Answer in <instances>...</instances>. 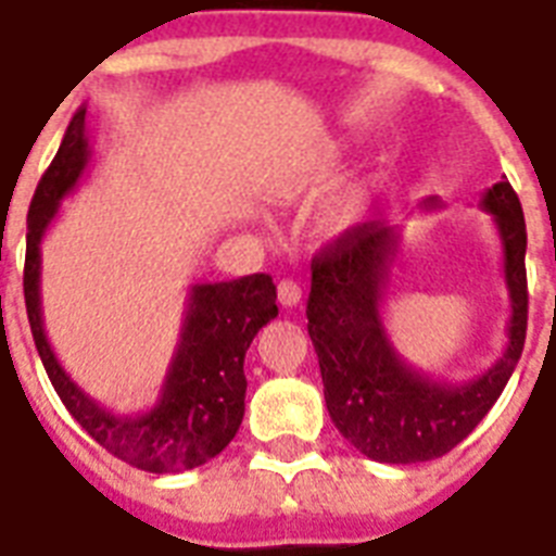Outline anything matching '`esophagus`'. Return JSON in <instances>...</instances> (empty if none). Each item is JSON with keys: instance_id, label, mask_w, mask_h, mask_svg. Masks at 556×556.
Returning <instances> with one entry per match:
<instances>
[{"instance_id": "34e87169", "label": "esophagus", "mask_w": 556, "mask_h": 556, "mask_svg": "<svg viewBox=\"0 0 556 556\" xmlns=\"http://www.w3.org/2000/svg\"><path fill=\"white\" fill-rule=\"evenodd\" d=\"M278 301L281 307H295L301 301V287L295 281H281L278 283Z\"/></svg>"}]
</instances>
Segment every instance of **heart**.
Wrapping results in <instances>:
<instances>
[{"instance_id":"heart-1","label":"heart","mask_w":556,"mask_h":556,"mask_svg":"<svg viewBox=\"0 0 556 556\" xmlns=\"http://www.w3.org/2000/svg\"><path fill=\"white\" fill-rule=\"evenodd\" d=\"M363 214H365V193L359 191V188H354V191H348L345 197L333 205V208L327 211L325 226L330 231H345L351 229V226H356Z\"/></svg>"}]
</instances>
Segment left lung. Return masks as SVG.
I'll return each mask as SVG.
<instances>
[{
    "label": "left lung",
    "instance_id": "obj_1",
    "mask_svg": "<svg viewBox=\"0 0 556 556\" xmlns=\"http://www.w3.org/2000/svg\"><path fill=\"white\" fill-rule=\"evenodd\" d=\"M502 243V275L510 295L507 345L488 371L467 382H443L417 371L391 342L382 304L403 229L368 219L313 257L307 333L316 348L330 420L356 450L380 464H420L455 450L505 391L525 348L528 281L525 217L510 182L481 197ZM424 208H441L429 197Z\"/></svg>",
    "mask_w": 556,
    "mask_h": 556
}]
</instances>
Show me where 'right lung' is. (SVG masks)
Masks as SVG:
<instances>
[{
    "instance_id": "add662e5",
    "label": "right lung",
    "mask_w": 556,
    "mask_h": 556,
    "mask_svg": "<svg viewBox=\"0 0 556 556\" xmlns=\"http://www.w3.org/2000/svg\"><path fill=\"white\" fill-rule=\"evenodd\" d=\"M92 162L86 136V106H80L60 141L58 156L42 174L28 208L25 247V309L34 345L51 386L68 415L101 443L106 453L144 472H185L219 455L238 434L247 412L243 359L257 330L278 316L269 275H243L235 281L191 283L182 330L167 365L156 406L139 415H115L89 397L60 365L42 327L40 243L58 217L60 202L75 191Z\"/></svg>"
}]
</instances>
